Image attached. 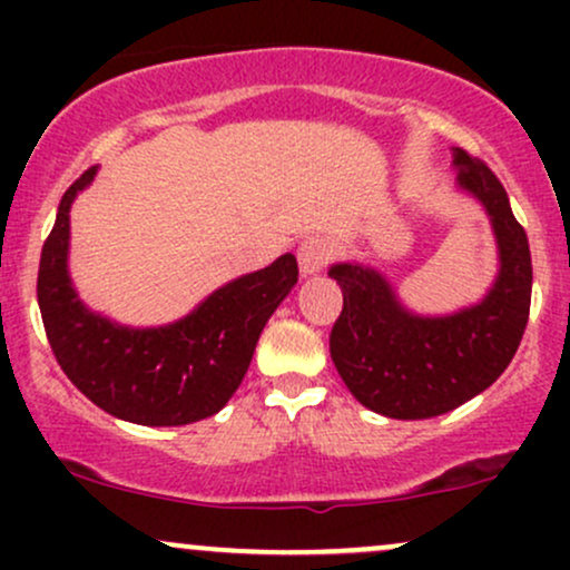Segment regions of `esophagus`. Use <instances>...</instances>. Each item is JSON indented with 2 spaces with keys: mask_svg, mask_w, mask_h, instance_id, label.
Returning a JSON list of instances; mask_svg holds the SVG:
<instances>
[{
  "mask_svg": "<svg viewBox=\"0 0 570 570\" xmlns=\"http://www.w3.org/2000/svg\"><path fill=\"white\" fill-rule=\"evenodd\" d=\"M330 254H332V246L326 244L324 238H318V235H313V238H305L297 248L299 273H303V276H316V273L326 265Z\"/></svg>",
  "mask_w": 570,
  "mask_h": 570,
  "instance_id": "1",
  "label": "esophagus"
}]
</instances>
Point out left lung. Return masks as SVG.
Wrapping results in <instances>:
<instances>
[{
  "mask_svg": "<svg viewBox=\"0 0 570 570\" xmlns=\"http://www.w3.org/2000/svg\"><path fill=\"white\" fill-rule=\"evenodd\" d=\"M458 189L485 208L499 276L480 303L417 316L391 281L364 263H337L343 313L330 335L332 362L364 407L399 421L444 415L493 385L514 358L531 313V248L507 189L482 160L453 149Z\"/></svg>",
  "mask_w": 570,
  "mask_h": 570,
  "instance_id": "left-lung-1",
  "label": "left lung"
}]
</instances>
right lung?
Instances as JSON below:
<instances>
[{"mask_svg": "<svg viewBox=\"0 0 570 570\" xmlns=\"http://www.w3.org/2000/svg\"><path fill=\"white\" fill-rule=\"evenodd\" d=\"M88 168L63 193L42 246L37 299L50 348L67 377L109 415L139 426H185L227 404L267 318L297 284V259L281 254L263 271L219 286L179 322L134 330L94 313L69 276V208L94 181Z\"/></svg>", "mask_w": 570, "mask_h": 570, "instance_id": "right-lung-1", "label": "right lung"}]
</instances>
